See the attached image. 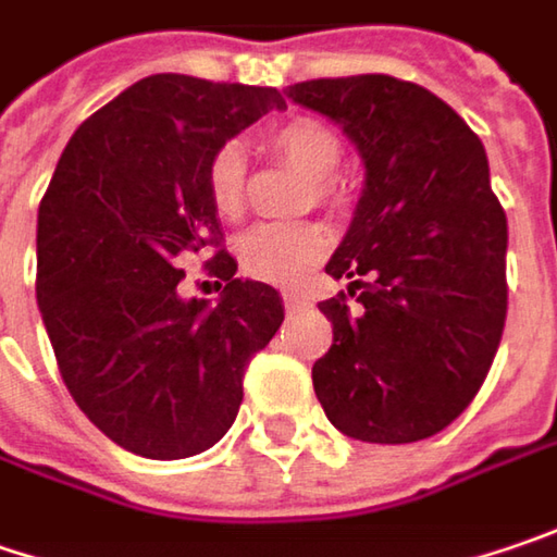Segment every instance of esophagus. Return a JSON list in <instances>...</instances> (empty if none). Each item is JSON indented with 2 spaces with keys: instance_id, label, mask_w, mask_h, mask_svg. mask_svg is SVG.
<instances>
[{
  "instance_id": "esophagus-1",
  "label": "esophagus",
  "mask_w": 557,
  "mask_h": 557,
  "mask_svg": "<svg viewBox=\"0 0 557 557\" xmlns=\"http://www.w3.org/2000/svg\"><path fill=\"white\" fill-rule=\"evenodd\" d=\"M282 300H285V307H288V310H297V307H304V304H307V294H304V292H282Z\"/></svg>"
}]
</instances>
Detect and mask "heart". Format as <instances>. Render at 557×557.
<instances>
[{"instance_id": "heart-1", "label": "heart", "mask_w": 557, "mask_h": 557, "mask_svg": "<svg viewBox=\"0 0 557 557\" xmlns=\"http://www.w3.org/2000/svg\"><path fill=\"white\" fill-rule=\"evenodd\" d=\"M263 153L285 159L310 175L307 203L342 207L348 200V182L338 172L345 156L342 134L317 115H288L260 134ZM207 197L219 219L237 222L247 209V153L237 140L219 144L207 162ZM332 237L317 222H269L257 225L237 240V260L250 278L288 285L325 257Z\"/></svg>"}]
</instances>
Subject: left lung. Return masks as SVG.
I'll return each mask as SVG.
<instances>
[{"mask_svg":"<svg viewBox=\"0 0 557 557\" xmlns=\"http://www.w3.org/2000/svg\"><path fill=\"white\" fill-rule=\"evenodd\" d=\"M288 97L342 122L367 162L348 237L325 272L332 348L313 388L335 430L404 445L458 420L486 382L508 317V219L480 137L420 84L317 77Z\"/></svg>","mask_w":557,"mask_h":557,"instance_id":"left-lung-1","label":"left lung"}]
</instances>
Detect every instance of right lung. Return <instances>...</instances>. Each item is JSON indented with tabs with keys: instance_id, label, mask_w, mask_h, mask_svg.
<instances>
[{
	"instance_id": "obj_1",
	"label": "right lung",
	"mask_w": 557,
	"mask_h": 557,
	"mask_svg": "<svg viewBox=\"0 0 557 557\" xmlns=\"http://www.w3.org/2000/svg\"><path fill=\"white\" fill-rule=\"evenodd\" d=\"M282 106L275 87L150 74L74 131L42 194L37 304L59 373L90 423L140 458L212 448L250 357L285 320L272 285L235 278L207 197L212 150ZM197 256L223 288L212 311L177 294Z\"/></svg>"
}]
</instances>
